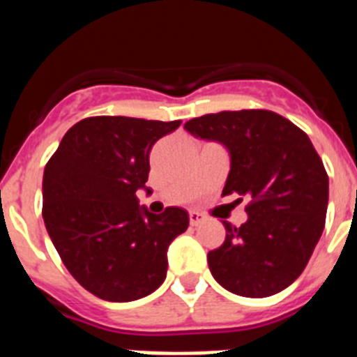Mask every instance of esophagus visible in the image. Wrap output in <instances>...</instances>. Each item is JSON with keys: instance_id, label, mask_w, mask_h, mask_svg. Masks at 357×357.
Listing matches in <instances>:
<instances>
[{"instance_id": "1", "label": "esophagus", "mask_w": 357, "mask_h": 357, "mask_svg": "<svg viewBox=\"0 0 357 357\" xmlns=\"http://www.w3.org/2000/svg\"><path fill=\"white\" fill-rule=\"evenodd\" d=\"M204 222H206V214L198 213V211H191V213H189V223L193 227L200 225V223Z\"/></svg>"}]
</instances>
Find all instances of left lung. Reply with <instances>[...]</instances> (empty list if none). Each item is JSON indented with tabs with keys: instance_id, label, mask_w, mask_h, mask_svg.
<instances>
[{
	"instance_id": "obj_1",
	"label": "left lung",
	"mask_w": 357,
	"mask_h": 357,
	"mask_svg": "<svg viewBox=\"0 0 357 357\" xmlns=\"http://www.w3.org/2000/svg\"><path fill=\"white\" fill-rule=\"evenodd\" d=\"M184 128L229 150L222 195L250 200L247 222H223L225 241L207 254L218 284L250 298L288 288L304 272L324 232L329 202V176L307 134L261 109L200 116Z\"/></svg>"
}]
</instances>
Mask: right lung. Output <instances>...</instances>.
<instances>
[{
    "label": "right lung",
    "instance_id": "1",
    "mask_svg": "<svg viewBox=\"0 0 357 357\" xmlns=\"http://www.w3.org/2000/svg\"><path fill=\"white\" fill-rule=\"evenodd\" d=\"M181 121L94 116L73 125L43 176V218L62 263L87 291L130 302L166 279L168 247L185 232L181 207L151 214L139 207L148 189L151 146Z\"/></svg>",
    "mask_w": 357,
    "mask_h": 357
}]
</instances>
